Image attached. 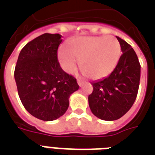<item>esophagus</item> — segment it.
Here are the masks:
<instances>
[{
    "label": "esophagus",
    "instance_id": "34e87169",
    "mask_svg": "<svg viewBox=\"0 0 155 155\" xmlns=\"http://www.w3.org/2000/svg\"><path fill=\"white\" fill-rule=\"evenodd\" d=\"M78 84L80 87H82V86L83 85V81L80 80V79H78Z\"/></svg>",
    "mask_w": 155,
    "mask_h": 155
}]
</instances>
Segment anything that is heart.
Wrapping results in <instances>:
<instances>
[{
    "instance_id": "b5f03b06",
    "label": "heart",
    "mask_w": 155,
    "mask_h": 155,
    "mask_svg": "<svg viewBox=\"0 0 155 155\" xmlns=\"http://www.w3.org/2000/svg\"><path fill=\"white\" fill-rule=\"evenodd\" d=\"M121 48L114 36H84L68 43L58 51V60L67 73H74L81 59V68L91 78L108 76L119 61Z\"/></svg>"
}]
</instances>
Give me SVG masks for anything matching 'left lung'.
Instances as JSON below:
<instances>
[{
	"label": "left lung",
	"instance_id": "1",
	"mask_svg": "<svg viewBox=\"0 0 155 155\" xmlns=\"http://www.w3.org/2000/svg\"><path fill=\"white\" fill-rule=\"evenodd\" d=\"M122 54L110 75L91 82L93 91L88 103L94 116L103 120H116L122 117L135 102L137 97L140 64L127 42L116 36Z\"/></svg>",
	"mask_w": 155,
	"mask_h": 155
}]
</instances>
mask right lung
<instances>
[{
  "mask_svg": "<svg viewBox=\"0 0 155 155\" xmlns=\"http://www.w3.org/2000/svg\"><path fill=\"white\" fill-rule=\"evenodd\" d=\"M62 35L48 34L29 42L18 57L15 80L24 107L33 116L50 121L64 115L70 95L78 90L77 79L58 61Z\"/></svg>",
  "mask_w": 155,
  "mask_h": 155,
  "instance_id": "1",
  "label": "right lung"
}]
</instances>
